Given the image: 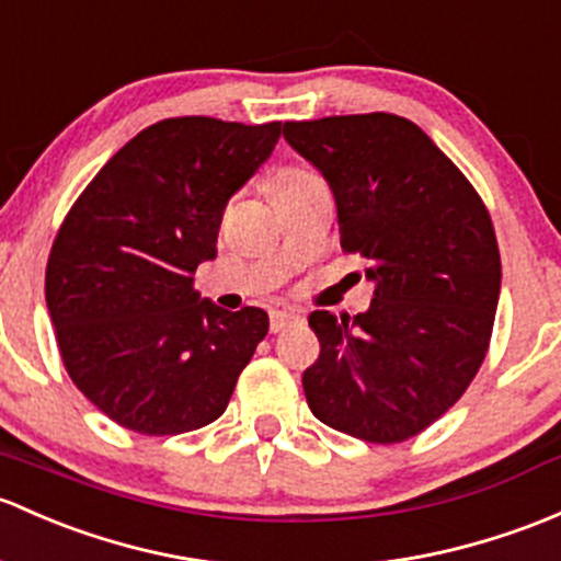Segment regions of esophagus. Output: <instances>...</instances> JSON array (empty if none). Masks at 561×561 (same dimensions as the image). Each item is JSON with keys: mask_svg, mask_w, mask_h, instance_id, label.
Listing matches in <instances>:
<instances>
[{"mask_svg": "<svg viewBox=\"0 0 561 561\" xmlns=\"http://www.w3.org/2000/svg\"><path fill=\"white\" fill-rule=\"evenodd\" d=\"M290 325H296V317L285 314V311H271V320H268L271 333H279V330H285Z\"/></svg>", "mask_w": 561, "mask_h": 561, "instance_id": "esophagus-1", "label": "esophagus"}]
</instances>
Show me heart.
<instances>
[{"instance_id": "1", "label": "heart", "mask_w": 561, "mask_h": 561, "mask_svg": "<svg viewBox=\"0 0 561 561\" xmlns=\"http://www.w3.org/2000/svg\"><path fill=\"white\" fill-rule=\"evenodd\" d=\"M306 180H311V174L298 172V169H279V172H274L268 180H265V193L274 198V196H279V193L290 191V187H296Z\"/></svg>"}]
</instances>
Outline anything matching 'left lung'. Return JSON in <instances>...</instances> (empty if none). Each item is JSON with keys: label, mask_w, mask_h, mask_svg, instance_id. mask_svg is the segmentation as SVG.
Masks as SVG:
<instances>
[{"label": "left lung", "mask_w": 561, "mask_h": 561, "mask_svg": "<svg viewBox=\"0 0 561 561\" xmlns=\"http://www.w3.org/2000/svg\"><path fill=\"white\" fill-rule=\"evenodd\" d=\"M320 169L344 252L376 282L365 314L320 309V357L304 370L311 414L368 444H403L479 374L500 298L497 236L470 180L416 123L389 112L287 121Z\"/></svg>", "instance_id": "obj_1"}]
</instances>
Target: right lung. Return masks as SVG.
Instances as JSON below:
<instances>
[{"mask_svg": "<svg viewBox=\"0 0 561 561\" xmlns=\"http://www.w3.org/2000/svg\"><path fill=\"white\" fill-rule=\"evenodd\" d=\"M279 134V121H158L104 163L64 217L45 268L56 344L75 387L121 427L180 435L228 409L268 314L202 300L193 274L217 255L228 198Z\"/></svg>", "mask_w": 561, "mask_h": 561, "instance_id": "obj_1", "label": "right lung"}]
</instances>
